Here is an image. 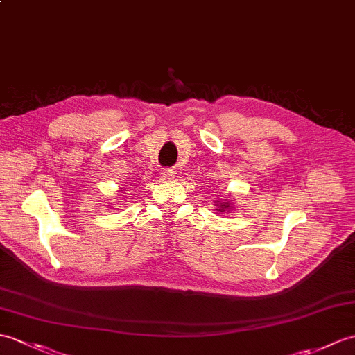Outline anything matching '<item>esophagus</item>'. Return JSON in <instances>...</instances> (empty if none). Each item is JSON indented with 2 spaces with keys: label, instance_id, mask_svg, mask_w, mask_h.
<instances>
[{
  "label": "esophagus",
  "instance_id": "esophagus-1",
  "mask_svg": "<svg viewBox=\"0 0 355 355\" xmlns=\"http://www.w3.org/2000/svg\"><path fill=\"white\" fill-rule=\"evenodd\" d=\"M162 177L164 178V180H172L175 177V172L172 171V169H163L162 171Z\"/></svg>",
  "mask_w": 355,
  "mask_h": 355
}]
</instances>
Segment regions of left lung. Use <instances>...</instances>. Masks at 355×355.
Here are the masks:
<instances>
[{
    "label": "left lung",
    "instance_id": "obj_1",
    "mask_svg": "<svg viewBox=\"0 0 355 355\" xmlns=\"http://www.w3.org/2000/svg\"><path fill=\"white\" fill-rule=\"evenodd\" d=\"M215 205H216L215 211H218V213H232L234 210V205L236 204H233L232 201H222V200H219V201L215 202Z\"/></svg>",
    "mask_w": 355,
    "mask_h": 355
}]
</instances>
